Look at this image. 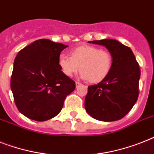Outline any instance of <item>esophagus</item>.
I'll use <instances>...</instances> for the list:
<instances>
[{
    "label": "esophagus",
    "mask_w": 154,
    "mask_h": 154,
    "mask_svg": "<svg viewBox=\"0 0 154 154\" xmlns=\"http://www.w3.org/2000/svg\"><path fill=\"white\" fill-rule=\"evenodd\" d=\"M81 85H81V84L80 83V82H76V87H77V88L80 87V86H81Z\"/></svg>",
    "instance_id": "esophagus-1"
}]
</instances>
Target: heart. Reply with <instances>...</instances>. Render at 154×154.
<instances>
[{
	"mask_svg": "<svg viewBox=\"0 0 154 154\" xmlns=\"http://www.w3.org/2000/svg\"><path fill=\"white\" fill-rule=\"evenodd\" d=\"M58 65L62 73L72 77L80 70L81 77L97 83L103 80L109 73L112 65L111 54L92 46H81L71 51V57L61 54Z\"/></svg>",
	"mask_w": 154,
	"mask_h": 154,
	"instance_id": "b5f03b06",
	"label": "heart"
}]
</instances>
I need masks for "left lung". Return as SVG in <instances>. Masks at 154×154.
<instances>
[{
  "mask_svg": "<svg viewBox=\"0 0 154 154\" xmlns=\"http://www.w3.org/2000/svg\"><path fill=\"white\" fill-rule=\"evenodd\" d=\"M102 45L112 57L111 70L97 85L88 86L85 100L86 112L95 119L112 122L123 118L138 100L140 71L130 47L111 38L88 42Z\"/></svg>",
  "mask_w": 154,
  "mask_h": 154,
  "instance_id": "obj_1",
  "label": "left lung"
}]
</instances>
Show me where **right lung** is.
Wrapping results in <instances>:
<instances>
[{"label": "right lung", "instance_id": "add662e5", "mask_svg": "<svg viewBox=\"0 0 154 154\" xmlns=\"http://www.w3.org/2000/svg\"><path fill=\"white\" fill-rule=\"evenodd\" d=\"M66 45L41 38L16 55L11 77L15 103L21 114L32 120H48L62 109L75 82L62 73L60 54Z\"/></svg>", "mask_w": 154, "mask_h": 154}]
</instances>
